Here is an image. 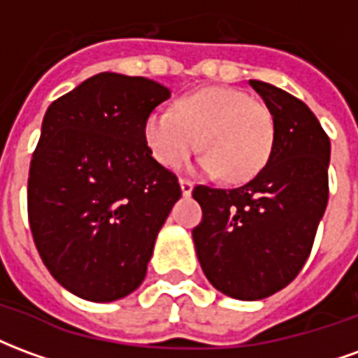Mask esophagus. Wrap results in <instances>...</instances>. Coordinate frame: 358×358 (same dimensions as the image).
Wrapping results in <instances>:
<instances>
[{"label": "esophagus", "mask_w": 358, "mask_h": 358, "mask_svg": "<svg viewBox=\"0 0 358 358\" xmlns=\"http://www.w3.org/2000/svg\"><path fill=\"white\" fill-rule=\"evenodd\" d=\"M180 187H182V194L187 197V195H192V192H194V182H189L186 178H180Z\"/></svg>", "instance_id": "obj_1"}]
</instances>
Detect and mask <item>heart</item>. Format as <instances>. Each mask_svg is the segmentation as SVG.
Wrapping results in <instances>:
<instances>
[{
    "label": "heart",
    "instance_id": "1",
    "mask_svg": "<svg viewBox=\"0 0 358 358\" xmlns=\"http://www.w3.org/2000/svg\"><path fill=\"white\" fill-rule=\"evenodd\" d=\"M143 140L157 163L174 169L201 145L194 169L243 184L268 164L276 124L272 110L236 88H203L182 95L174 110L155 109L143 120Z\"/></svg>",
    "mask_w": 358,
    "mask_h": 358
}]
</instances>
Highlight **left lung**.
Instances as JSON below:
<instances>
[{
    "label": "left lung",
    "mask_w": 358,
    "mask_h": 358,
    "mask_svg": "<svg viewBox=\"0 0 358 358\" xmlns=\"http://www.w3.org/2000/svg\"><path fill=\"white\" fill-rule=\"evenodd\" d=\"M249 84L274 117L270 161L245 186H195L203 218L192 236L213 287L259 301L284 289L308 259L328 205L330 138L301 99L266 82Z\"/></svg>",
    "instance_id": "8db88e82"
}]
</instances>
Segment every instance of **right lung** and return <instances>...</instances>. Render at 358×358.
<instances>
[{"mask_svg": "<svg viewBox=\"0 0 358 358\" xmlns=\"http://www.w3.org/2000/svg\"><path fill=\"white\" fill-rule=\"evenodd\" d=\"M171 90L99 73L51 103L28 174V220L51 276L86 301L138 289L178 178L157 163L143 120Z\"/></svg>", "mask_w": 358, "mask_h": 358, "instance_id": "1", "label": "right lung"}]
</instances>
